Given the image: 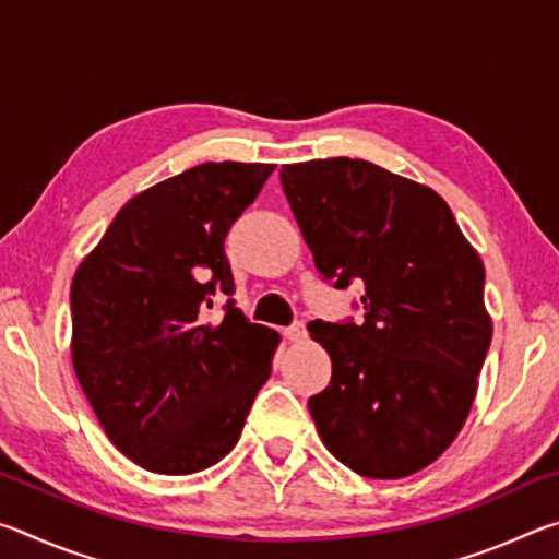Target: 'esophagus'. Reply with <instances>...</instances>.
<instances>
[{
  "label": "esophagus",
  "instance_id": "34e87169",
  "mask_svg": "<svg viewBox=\"0 0 559 559\" xmlns=\"http://www.w3.org/2000/svg\"><path fill=\"white\" fill-rule=\"evenodd\" d=\"M283 335H286V340H290V343H300V340H306V325L302 323H293L290 328L283 330Z\"/></svg>",
  "mask_w": 559,
  "mask_h": 559
}]
</instances>
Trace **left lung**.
<instances>
[{
	"instance_id": "1",
	"label": "left lung",
	"mask_w": 559,
	"mask_h": 559,
	"mask_svg": "<svg viewBox=\"0 0 559 559\" xmlns=\"http://www.w3.org/2000/svg\"><path fill=\"white\" fill-rule=\"evenodd\" d=\"M316 269L362 286V323L308 325L333 377L308 409L325 449L365 478L427 468L456 439L490 347L484 261L433 189L367 159L283 165Z\"/></svg>"
}]
</instances>
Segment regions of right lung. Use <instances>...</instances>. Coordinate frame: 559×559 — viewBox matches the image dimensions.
<instances>
[{"label":"right lung","mask_w":559,"mask_h":559,"mask_svg":"<svg viewBox=\"0 0 559 559\" xmlns=\"http://www.w3.org/2000/svg\"><path fill=\"white\" fill-rule=\"evenodd\" d=\"M273 169L204 163L145 189L75 271V377L108 439L147 471L187 476L222 461L269 380L281 337L234 306L224 239Z\"/></svg>","instance_id":"add662e5"}]
</instances>
